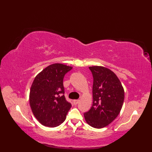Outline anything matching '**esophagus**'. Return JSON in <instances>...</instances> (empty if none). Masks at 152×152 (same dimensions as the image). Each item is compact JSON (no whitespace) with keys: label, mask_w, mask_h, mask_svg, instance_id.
<instances>
[{"label":"esophagus","mask_w":152,"mask_h":152,"mask_svg":"<svg viewBox=\"0 0 152 152\" xmlns=\"http://www.w3.org/2000/svg\"><path fill=\"white\" fill-rule=\"evenodd\" d=\"M79 100L78 99H77V100H74L73 101V103H74V105H77L78 104V102H79Z\"/></svg>","instance_id":"1"}]
</instances>
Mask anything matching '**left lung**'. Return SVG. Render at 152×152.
Here are the masks:
<instances>
[{
	"label": "left lung",
	"mask_w": 152,
	"mask_h": 152,
	"mask_svg": "<svg viewBox=\"0 0 152 152\" xmlns=\"http://www.w3.org/2000/svg\"><path fill=\"white\" fill-rule=\"evenodd\" d=\"M89 69L93 77V101L84 118L90 126L101 129L119 115L124 101V89L117 76L107 68L94 66Z\"/></svg>",
	"instance_id": "8db88e82"
}]
</instances>
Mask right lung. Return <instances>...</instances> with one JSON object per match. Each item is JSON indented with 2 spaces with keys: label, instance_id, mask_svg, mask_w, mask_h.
<instances>
[{
  "label": "right lung",
  "instance_id": "add662e5",
  "mask_svg": "<svg viewBox=\"0 0 152 152\" xmlns=\"http://www.w3.org/2000/svg\"><path fill=\"white\" fill-rule=\"evenodd\" d=\"M72 69L55 63L35 77L30 90L29 102L32 112L42 125L55 127L65 120L72 105L64 95L63 78Z\"/></svg>",
  "mask_w": 152,
  "mask_h": 152
}]
</instances>
